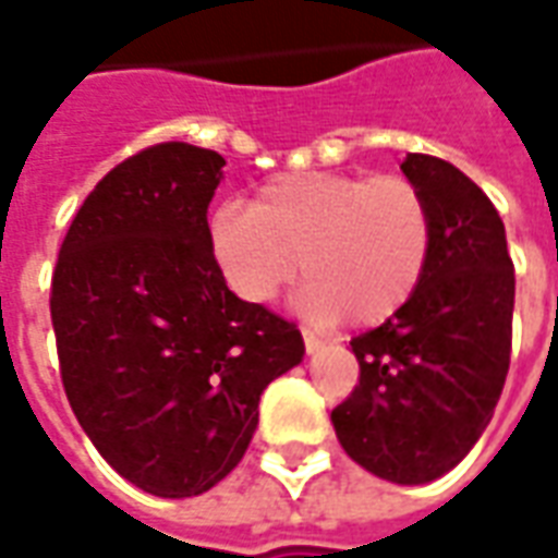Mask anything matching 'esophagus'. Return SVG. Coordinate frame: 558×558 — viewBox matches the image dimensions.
Instances as JSON below:
<instances>
[{"mask_svg":"<svg viewBox=\"0 0 558 558\" xmlns=\"http://www.w3.org/2000/svg\"><path fill=\"white\" fill-rule=\"evenodd\" d=\"M302 338H304V350H307V352H319L323 347H326V340L316 338L314 331H307V328L302 331Z\"/></svg>","mask_w":558,"mask_h":558,"instance_id":"34e87169","label":"esophagus"}]
</instances>
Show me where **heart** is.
Returning a JSON list of instances; mask_svg holds the SVG:
<instances>
[{"label":"heart","mask_w":558,"mask_h":558,"mask_svg":"<svg viewBox=\"0 0 558 558\" xmlns=\"http://www.w3.org/2000/svg\"><path fill=\"white\" fill-rule=\"evenodd\" d=\"M208 251L247 304L275 302L304 271V314L376 326L427 275L433 208L403 172H290L263 184L251 208H215Z\"/></svg>","instance_id":"1"}]
</instances>
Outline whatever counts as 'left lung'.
Segmentation results:
<instances>
[{
    "label": "left lung",
    "instance_id": "1",
    "mask_svg": "<svg viewBox=\"0 0 558 558\" xmlns=\"http://www.w3.org/2000/svg\"><path fill=\"white\" fill-rule=\"evenodd\" d=\"M403 172L430 199V266L398 314L350 340L359 386L331 421L359 466L427 484L469 454L502 395L514 263L499 211L469 175L433 155H407Z\"/></svg>",
    "mask_w": 558,
    "mask_h": 558
}]
</instances>
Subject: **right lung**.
<instances>
[{
  "mask_svg": "<svg viewBox=\"0 0 558 558\" xmlns=\"http://www.w3.org/2000/svg\"><path fill=\"white\" fill-rule=\"evenodd\" d=\"M227 160L155 143L95 184L50 283L68 403L110 466L163 499L227 478L259 395L302 362L295 323L230 292L208 251V203Z\"/></svg>",
  "mask_w": 558,
  "mask_h": 558,
  "instance_id": "add662e5",
  "label": "right lung"
}]
</instances>
